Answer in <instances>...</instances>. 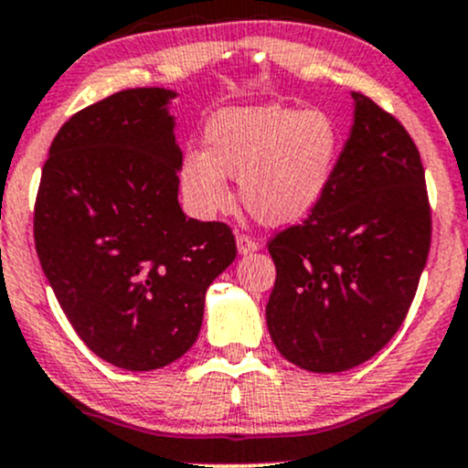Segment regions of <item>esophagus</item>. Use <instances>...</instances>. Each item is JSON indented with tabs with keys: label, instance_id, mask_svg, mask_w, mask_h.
I'll list each match as a JSON object with an SVG mask.
<instances>
[{
	"label": "esophagus",
	"instance_id": "1",
	"mask_svg": "<svg viewBox=\"0 0 468 468\" xmlns=\"http://www.w3.org/2000/svg\"><path fill=\"white\" fill-rule=\"evenodd\" d=\"M236 248H239V254H252L259 252L261 243L248 234H236Z\"/></svg>",
	"mask_w": 468,
	"mask_h": 468
}]
</instances>
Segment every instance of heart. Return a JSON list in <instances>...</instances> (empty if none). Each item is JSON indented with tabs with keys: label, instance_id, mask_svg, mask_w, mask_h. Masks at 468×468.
<instances>
[{
	"label": "heart",
	"instance_id": "obj_1",
	"mask_svg": "<svg viewBox=\"0 0 468 468\" xmlns=\"http://www.w3.org/2000/svg\"><path fill=\"white\" fill-rule=\"evenodd\" d=\"M339 152V127L321 109H220L205 127V149H187L180 158V189L187 207L209 218L229 205L232 176L254 218L292 225L328 192Z\"/></svg>",
	"mask_w": 468,
	"mask_h": 468
}]
</instances>
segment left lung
Wrapping results in <instances>:
<instances>
[{"mask_svg":"<svg viewBox=\"0 0 468 468\" xmlns=\"http://www.w3.org/2000/svg\"><path fill=\"white\" fill-rule=\"evenodd\" d=\"M350 135L328 192L270 240L265 319L276 350L310 373H341L379 353L409 313L431 248L420 152L406 129L353 93Z\"/></svg>","mask_w":468,"mask_h":468,"instance_id":"8db88e82","label":"left lung"}]
</instances>
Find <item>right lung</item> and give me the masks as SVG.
Masks as SVG:
<instances>
[{
  "label": "right lung",
  "instance_id": "obj_1",
  "mask_svg": "<svg viewBox=\"0 0 468 468\" xmlns=\"http://www.w3.org/2000/svg\"><path fill=\"white\" fill-rule=\"evenodd\" d=\"M172 89H127L55 135L35 200V250L64 314L100 359L155 370L200 333L205 292L236 259L223 223L178 203Z\"/></svg>",
  "mask_w": 468,
  "mask_h": 468
}]
</instances>
